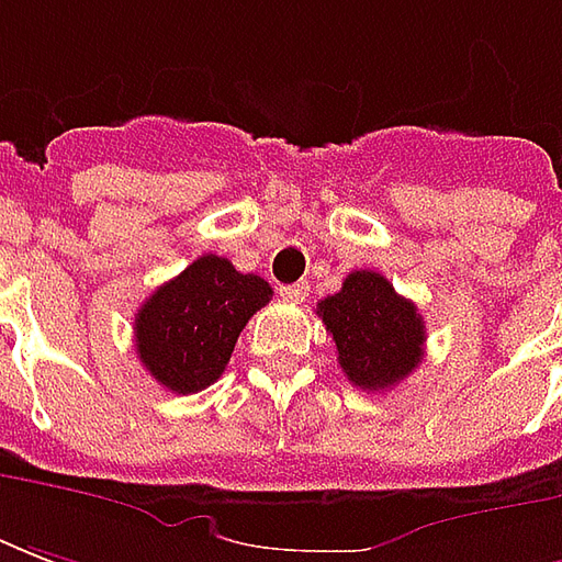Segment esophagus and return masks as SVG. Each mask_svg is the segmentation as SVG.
Listing matches in <instances>:
<instances>
[{"instance_id":"obj_1","label":"esophagus","mask_w":562,"mask_h":562,"mask_svg":"<svg viewBox=\"0 0 562 562\" xmlns=\"http://www.w3.org/2000/svg\"><path fill=\"white\" fill-rule=\"evenodd\" d=\"M281 296L288 302H302L308 296V281H296V284H284L281 288Z\"/></svg>"}]
</instances>
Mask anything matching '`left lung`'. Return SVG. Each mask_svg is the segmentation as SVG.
Returning <instances> with one entry per match:
<instances>
[{"mask_svg":"<svg viewBox=\"0 0 562 562\" xmlns=\"http://www.w3.org/2000/svg\"><path fill=\"white\" fill-rule=\"evenodd\" d=\"M317 314L353 387H396L424 360L427 326L417 305L372 269L348 274L338 293L317 302Z\"/></svg>","mask_w":562,"mask_h":562,"instance_id":"8db88e82","label":"left lung"}]
</instances>
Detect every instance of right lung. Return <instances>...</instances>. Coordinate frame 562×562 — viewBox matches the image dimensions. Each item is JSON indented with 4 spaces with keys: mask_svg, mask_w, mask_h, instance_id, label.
Returning a JSON list of instances; mask_svg holds the SVG:
<instances>
[{
    "mask_svg": "<svg viewBox=\"0 0 562 562\" xmlns=\"http://www.w3.org/2000/svg\"><path fill=\"white\" fill-rule=\"evenodd\" d=\"M272 300L260 274L205 254L157 288L135 314V351L162 387L199 393L224 375L238 333Z\"/></svg>",
    "mask_w": 562,
    "mask_h": 562,
    "instance_id": "add662e5",
    "label": "right lung"
}]
</instances>
